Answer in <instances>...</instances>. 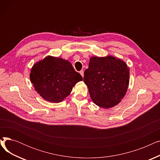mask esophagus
<instances>
[{"label":"esophagus","instance_id":"34e87169","mask_svg":"<svg viewBox=\"0 0 160 160\" xmlns=\"http://www.w3.org/2000/svg\"><path fill=\"white\" fill-rule=\"evenodd\" d=\"M80 74L82 75V77H83V70L80 71Z\"/></svg>","mask_w":160,"mask_h":160}]
</instances>
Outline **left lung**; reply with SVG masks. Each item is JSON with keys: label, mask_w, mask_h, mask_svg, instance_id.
<instances>
[{"label": "left lung", "mask_w": 160, "mask_h": 160, "mask_svg": "<svg viewBox=\"0 0 160 160\" xmlns=\"http://www.w3.org/2000/svg\"><path fill=\"white\" fill-rule=\"evenodd\" d=\"M130 71L125 62L112 56L91 57L83 82L93 102L103 108L118 104L129 85Z\"/></svg>", "instance_id": "1"}]
</instances>
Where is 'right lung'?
Here are the masks:
<instances>
[{"label": "right lung", "instance_id": "add662e5", "mask_svg": "<svg viewBox=\"0 0 160 160\" xmlns=\"http://www.w3.org/2000/svg\"><path fill=\"white\" fill-rule=\"evenodd\" d=\"M30 78L38 93L54 103L69 95L76 83L83 79L69 61L50 56L33 65Z\"/></svg>", "mask_w": 160, "mask_h": 160}]
</instances>
